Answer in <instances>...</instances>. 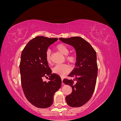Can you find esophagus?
<instances>
[{
  "label": "esophagus",
  "mask_w": 121,
  "mask_h": 121,
  "mask_svg": "<svg viewBox=\"0 0 121 121\" xmlns=\"http://www.w3.org/2000/svg\"><path fill=\"white\" fill-rule=\"evenodd\" d=\"M61 81H62V84H64V83H63V80H64V78H63V77L61 76Z\"/></svg>",
  "instance_id": "obj_1"
}]
</instances>
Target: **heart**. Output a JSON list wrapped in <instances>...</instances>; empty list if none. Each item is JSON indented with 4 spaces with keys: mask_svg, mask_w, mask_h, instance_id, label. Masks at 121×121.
Returning a JSON list of instances; mask_svg holds the SVG:
<instances>
[{
    "mask_svg": "<svg viewBox=\"0 0 121 121\" xmlns=\"http://www.w3.org/2000/svg\"><path fill=\"white\" fill-rule=\"evenodd\" d=\"M56 49L64 55L65 56V60L68 63L71 65L75 64L77 60V56L75 54H69V48L64 43H60L56 46ZM45 58L46 61L48 64L52 63V57L50 50L48 49L46 52ZM70 71V68L67 65L59 64L57 65L53 68V72L58 75L61 76L67 74Z\"/></svg>",
    "mask_w": 121,
    "mask_h": 121,
    "instance_id": "1",
    "label": "heart"
}]
</instances>
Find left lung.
I'll return each instance as SVG.
<instances>
[{
    "mask_svg": "<svg viewBox=\"0 0 121 121\" xmlns=\"http://www.w3.org/2000/svg\"><path fill=\"white\" fill-rule=\"evenodd\" d=\"M59 39L74 47L77 54L75 68L68 75L74 79L63 80L72 88L65 100L71 107H81L90 99L95 88L98 72L96 52L89 43L80 37Z\"/></svg>",
    "mask_w": 121,
    "mask_h": 121,
    "instance_id": "left-lung-1",
    "label": "left lung"
}]
</instances>
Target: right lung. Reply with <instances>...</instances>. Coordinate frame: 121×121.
Listing matches in <instances>:
<instances>
[{
    "mask_svg": "<svg viewBox=\"0 0 121 121\" xmlns=\"http://www.w3.org/2000/svg\"><path fill=\"white\" fill-rule=\"evenodd\" d=\"M57 38L37 36L29 41L22 52L20 71L22 87L27 100L35 107L47 108L52 104L53 95L60 88L61 80L52 74L45 58L48 47ZM49 76L48 82L43 78Z\"/></svg>",
    "mask_w": 121,
    "mask_h": 121,
    "instance_id": "obj_1",
    "label": "right lung"
}]
</instances>
